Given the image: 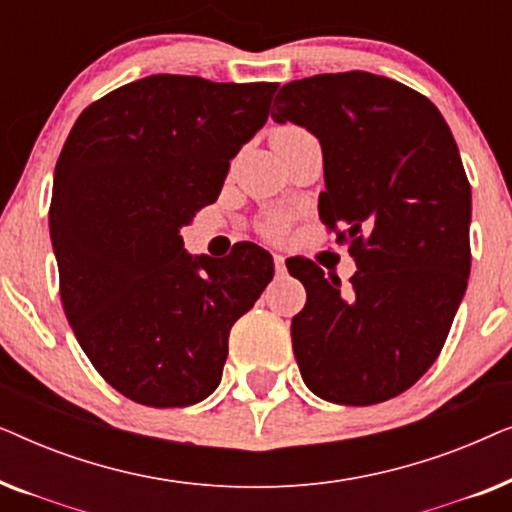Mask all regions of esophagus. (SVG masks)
<instances>
[{
	"label": "esophagus",
	"instance_id": "esophagus-1",
	"mask_svg": "<svg viewBox=\"0 0 512 512\" xmlns=\"http://www.w3.org/2000/svg\"><path fill=\"white\" fill-rule=\"evenodd\" d=\"M275 272H277V277L286 275V263H284L282 254H275Z\"/></svg>",
	"mask_w": 512,
	"mask_h": 512
}]
</instances>
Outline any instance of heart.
<instances>
[{
	"label": "heart",
	"mask_w": 512,
	"mask_h": 512,
	"mask_svg": "<svg viewBox=\"0 0 512 512\" xmlns=\"http://www.w3.org/2000/svg\"><path fill=\"white\" fill-rule=\"evenodd\" d=\"M303 128H296V125H284V128H277L275 135H272V142H282V139H289V137H296V135H303ZM270 233L272 235H279L282 233V221H272L270 223Z\"/></svg>",
	"instance_id": "heart-1"
}]
</instances>
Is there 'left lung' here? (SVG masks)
Here are the masks:
<instances>
[{"mask_svg": "<svg viewBox=\"0 0 512 512\" xmlns=\"http://www.w3.org/2000/svg\"><path fill=\"white\" fill-rule=\"evenodd\" d=\"M272 118L319 139V219L356 261L347 286L310 258L286 263L307 291L291 321L300 375L324 401H389L438 359L471 275L457 142L429 97L370 72L286 83Z\"/></svg>", "mask_w": 512, "mask_h": 512, "instance_id": "8db88e82", "label": "left lung"}]
</instances>
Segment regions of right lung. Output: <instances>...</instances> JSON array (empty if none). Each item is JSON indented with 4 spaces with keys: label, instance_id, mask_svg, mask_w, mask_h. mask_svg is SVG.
Masks as SVG:
<instances>
[{
    "label": "right lung",
    "instance_id": "add662e5",
    "mask_svg": "<svg viewBox=\"0 0 512 512\" xmlns=\"http://www.w3.org/2000/svg\"><path fill=\"white\" fill-rule=\"evenodd\" d=\"M275 90L146 76L83 109L62 146L48 209L62 307L97 373L130 401L186 408L212 394L230 328L272 279L258 244L193 258L179 230L219 198Z\"/></svg>",
    "mask_w": 512,
    "mask_h": 512
}]
</instances>
